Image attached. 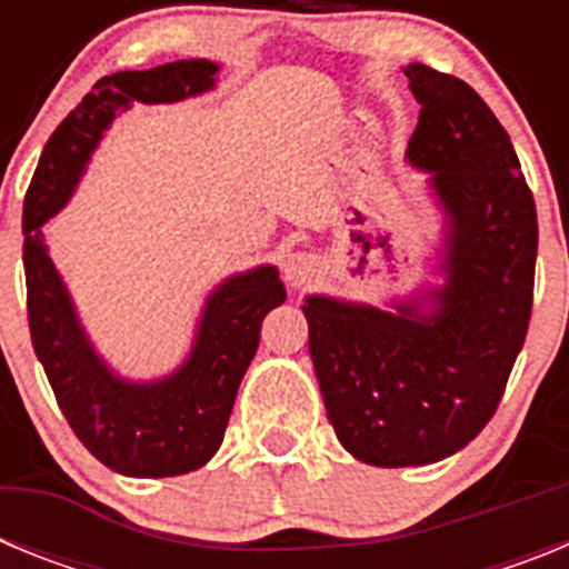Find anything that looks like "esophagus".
Wrapping results in <instances>:
<instances>
[{"label": "esophagus", "mask_w": 569, "mask_h": 569, "mask_svg": "<svg viewBox=\"0 0 569 569\" xmlns=\"http://www.w3.org/2000/svg\"><path fill=\"white\" fill-rule=\"evenodd\" d=\"M316 256L310 253H290L281 264V273H284V281H288L290 288H301V284H308L310 279L316 276Z\"/></svg>", "instance_id": "obj_1"}]
</instances>
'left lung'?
<instances>
[{"label": "left lung", "instance_id": "left-lung-1", "mask_svg": "<svg viewBox=\"0 0 569 569\" xmlns=\"http://www.w3.org/2000/svg\"><path fill=\"white\" fill-rule=\"evenodd\" d=\"M419 124L407 162L445 216L441 284L381 310L308 296L310 359L341 447L376 467L459 453L499 407L532 310L536 202L510 136L467 82L407 64Z\"/></svg>", "mask_w": 569, "mask_h": 569}]
</instances>
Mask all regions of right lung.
Wrapping results in <instances>:
<instances>
[{"label": "right lung", "instance_id": "right-lung-1", "mask_svg": "<svg viewBox=\"0 0 569 569\" xmlns=\"http://www.w3.org/2000/svg\"><path fill=\"white\" fill-rule=\"evenodd\" d=\"M216 73L219 64L210 59H179L99 79L53 130L24 196L22 261L37 359L79 441L104 467L133 479L182 476L213 459L241 376L259 347L261 321L288 293L273 264L230 276L210 290L188 359L173 373L153 381L124 379L84 333L68 284L48 256L42 224L70 202L119 110L208 93Z\"/></svg>", "mask_w": 569, "mask_h": 569}]
</instances>
